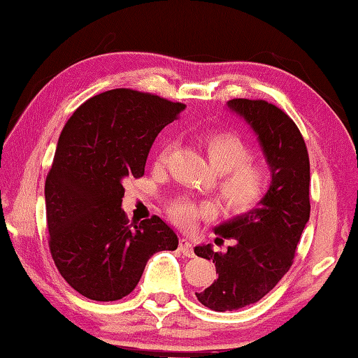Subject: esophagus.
<instances>
[{
  "label": "esophagus",
  "instance_id": "34e87169",
  "mask_svg": "<svg viewBox=\"0 0 358 358\" xmlns=\"http://www.w3.org/2000/svg\"><path fill=\"white\" fill-rule=\"evenodd\" d=\"M178 248H180V252L185 255V257H188V258L194 257V252H192L191 242H189V239H186V237H181L180 243H178Z\"/></svg>",
  "mask_w": 358,
  "mask_h": 358
}]
</instances>
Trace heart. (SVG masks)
Returning a JSON list of instances; mask_svg holds the SVG:
<instances>
[{
    "label": "heart",
    "mask_w": 358,
    "mask_h": 358,
    "mask_svg": "<svg viewBox=\"0 0 358 358\" xmlns=\"http://www.w3.org/2000/svg\"><path fill=\"white\" fill-rule=\"evenodd\" d=\"M208 162L215 172L221 173L218 194L229 212L245 213L258 206L268 188L264 169L252 162V150L245 140L232 132H215L203 138ZM169 146L157 152L156 162L164 164ZM206 208L191 199H178L170 203L169 213L178 224L192 226Z\"/></svg>",
    "instance_id": "heart-1"
}]
</instances>
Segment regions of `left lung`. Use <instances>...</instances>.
Wrapping results in <instances>:
<instances>
[{
  "instance_id": "1",
  "label": "left lung",
  "mask_w": 358,
  "mask_h": 358,
  "mask_svg": "<svg viewBox=\"0 0 358 358\" xmlns=\"http://www.w3.org/2000/svg\"><path fill=\"white\" fill-rule=\"evenodd\" d=\"M226 106L257 135L271 183L257 208L213 228L224 239L236 241L228 252H213L212 243L194 247L197 257L213 261L218 274L196 296L217 312L257 303L277 285L290 269L310 213L309 156L296 124L264 100L234 99Z\"/></svg>"
}]
</instances>
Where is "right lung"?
Here are the masks:
<instances>
[{"label":"right lung","instance_id":"1","mask_svg":"<svg viewBox=\"0 0 358 358\" xmlns=\"http://www.w3.org/2000/svg\"><path fill=\"white\" fill-rule=\"evenodd\" d=\"M185 108L115 89L89 99L62 130L44 186L49 247L62 277L83 296H127L150 257L178 247L166 221L155 215L129 224L121 203L124 180L145 173L157 134Z\"/></svg>","mask_w":358,"mask_h":358}]
</instances>
